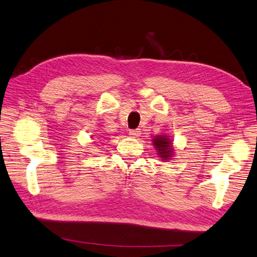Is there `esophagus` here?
Here are the masks:
<instances>
[{
  "label": "esophagus",
  "mask_w": 257,
  "mask_h": 257,
  "mask_svg": "<svg viewBox=\"0 0 257 257\" xmlns=\"http://www.w3.org/2000/svg\"><path fill=\"white\" fill-rule=\"evenodd\" d=\"M129 135L134 138H137L142 135V132H140V129H133V130H129Z\"/></svg>",
  "instance_id": "1"
}]
</instances>
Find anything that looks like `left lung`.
Listing matches in <instances>:
<instances>
[{
    "label": "left lung",
    "mask_w": 257,
    "mask_h": 257,
    "mask_svg": "<svg viewBox=\"0 0 257 257\" xmlns=\"http://www.w3.org/2000/svg\"><path fill=\"white\" fill-rule=\"evenodd\" d=\"M153 144L155 146V149L157 150V155L163 160H168L170 157H173L174 154V148H173V143L170 142L168 136L164 135H158L153 139Z\"/></svg>",
    "instance_id": "left-lung-1"
}]
</instances>
